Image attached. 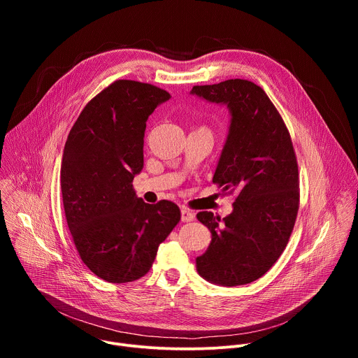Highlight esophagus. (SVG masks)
Instances as JSON below:
<instances>
[{
	"label": "esophagus",
	"mask_w": 358,
	"mask_h": 358,
	"mask_svg": "<svg viewBox=\"0 0 358 358\" xmlns=\"http://www.w3.org/2000/svg\"><path fill=\"white\" fill-rule=\"evenodd\" d=\"M194 218H195V214L191 210H188V208L181 210V221L182 222H191V221H194Z\"/></svg>",
	"instance_id": "1"
}]
</instances>
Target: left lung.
Here are the masks:
<instances>
[{
	"label": "left lung",
	"mask_w": 358,
	"mask_h": 358,
	"mask_svg": "<svg viewBox=\"0 0 358 358\" xmlns=\"http://www.w3.org/2000/svg\"><path fill=\"white\" fill-rule=\"evenodd\" d=\"M191 93L225 103L229 134L213 182L235 194L234 211L221 220L196 214L213 234L196 258L198 273L222 286L246 285L264 276L283 253L300 202L297 159L289 130L265 90L246 79L194 86Z\"/></svg>",
	"instance_id": "1"
}]
</instances>
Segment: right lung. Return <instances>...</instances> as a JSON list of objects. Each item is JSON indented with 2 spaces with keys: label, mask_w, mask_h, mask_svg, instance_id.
I'll list each match as a JSON object with an SVG mask.
<instances>
[{
  "label": "right lung",
  "mask_w": 358,
  "mask_h": 358,
  "mask_svg": "<svg viewBox=\"0 0 358 358\" xmlns=\"http://www.w3.org/2000/svg\"><path fill=\"white\" fill-rule=\"evenodd\" d=\"M169 99L155 85L115 80L83 108L65 144L66 222L82 262L110 283L143 278L181 220L174 202L145 203L131 185L143 169L145 122Z\"/></svg>",
  "instance_id": "obj_1"
}]
</instances>
